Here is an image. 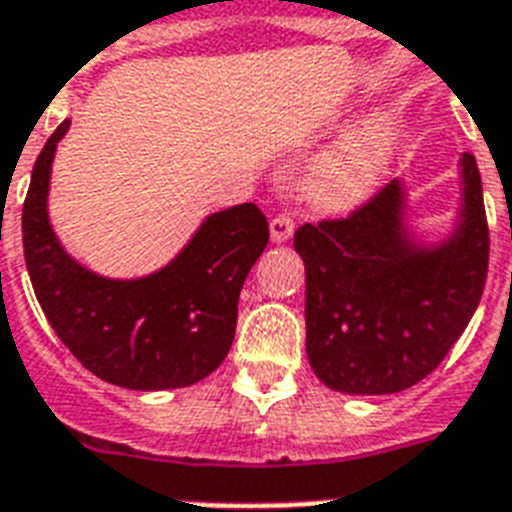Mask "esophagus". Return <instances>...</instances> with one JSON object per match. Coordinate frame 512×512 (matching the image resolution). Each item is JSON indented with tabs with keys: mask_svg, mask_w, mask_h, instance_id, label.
<instances>
[{
	"mask_svg": "<svg viewBox=\"0 0 512 512\" xmlns=\"http://www.w3.org/2000/svg\"><path fill=\"white\" fill-rule=\"evenodd\" d=\"M294 234V220L289 213H278L276 218L270 220V242L284 244L289 242Z\"/></svg>",
	"mask_w": 512,
	"mask_h": 512,
	"instance_id": "obj_1",
	"label": "esophagus"
}]
</instances>
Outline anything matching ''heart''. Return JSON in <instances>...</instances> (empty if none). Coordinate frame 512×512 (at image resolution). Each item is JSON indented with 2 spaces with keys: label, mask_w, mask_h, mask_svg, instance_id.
Listing matches in <instances>:
<instances>
[{
  "label": "heart",
  "mask_w": 512,
  "mask_h": 512,
  "mask_svg": "<svg viewBox=\"0 0 512 512\" xmlns=\"http://www.w3.org/2000/svg\"><path fill=\"white\" fill-rule=\"evenodd\" d=\"M392 152V131L381 123H368L350 139L336 144L307 176L305 194L310 205L323 213H347L371 191L384 176L386 160Z\"/></svg>",
  "instance_id": "heart-1"
}]
</instances>
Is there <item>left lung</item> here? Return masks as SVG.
<instances>
[{"label": "left lung", "instance_id": "1", "mask_svg": "<svg viewBox=\"0 0 512 512\" xmlns=\"http://www.w3.org/2000/svg\"><path fill=\"white\" fill-rule=\"evenodd\" d=\"M463 220L450 242L418 249L402 228V186H381L347 218L305 223L307 357L328 389L394 394L423 381L479 307L489 226L479 165L463 155Z\"/></svg>", "mask_w": 512, "mask_h": 512}]
</instances>
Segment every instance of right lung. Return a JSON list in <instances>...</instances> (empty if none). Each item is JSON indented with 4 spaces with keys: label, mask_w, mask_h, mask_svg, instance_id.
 <instances>
[{
    "label": "right lung",
    "mask_w": 512,
    "mask_h": 512,
    "mask_svg": "<svg viewBox=\"0 0 512 512\" xmlns=\"http://www.w3.org/2000/svg\"><path fill=\"white\" fill-rule=\"evenodd\" d=\"M68 126L41 149L23 202V252L41 310L78 363L110 384L139 392L197 384L231 350L239 292L268 244V220L252 202L228 207L155 276H94L65 255L47 218L52 157Z\"/></svg>",
    "instance_id": "1"
}]
</instances>
